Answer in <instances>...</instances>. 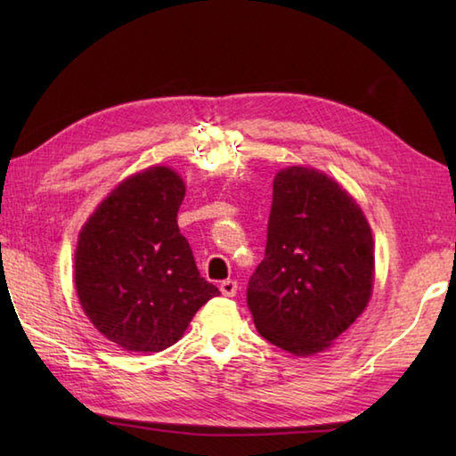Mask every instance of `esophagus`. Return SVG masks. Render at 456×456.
I'll list each match as a JSON object with an SVG mask.
<instances>
[{
  "label": "esophagus",
  "mask_w": 456,
  "mask_h": 456,
  "mask_svg": "<svg viewBox=\"0 0 456 456\" xmlns=\"http://www.w3.org/2000/svg\"><path fill=\"white\" fill-rule=\"evenodd\" d=\"M237 288H239V286H237L235 280H223L221 286H219L221 294L227 296V297H233V296L237 294Z\"/></svg>",
  "instance_id": "obj_1"
}]
</instances>
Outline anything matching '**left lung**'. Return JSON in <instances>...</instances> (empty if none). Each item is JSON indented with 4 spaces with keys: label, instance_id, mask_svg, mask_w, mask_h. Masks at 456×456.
Segmentation results:
<instances>
[{
    "label": "left lung",
    "instance_id": "left-lung-1",
    "mask_svg": "<svg viewBox=\"0 0 456 456\" xmlns=\"http://www.w3.org/2000/svg\"><path fill=\"white\" fill-rule=\"evenodd\" d=\"M372 282V233L354 200L317 170H280L247 288L258 333L296 356L322 353L364 312Z\"/></svg>",
    "mask_w": 456,
    "mask_h": 456
}]
</instances>
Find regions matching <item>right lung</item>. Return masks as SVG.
I'll use <instances>...</instances> for the list:
<instances>
[{
  "label": "right lung",
  "instance_id": "right-lung-1",
  "mask_svg": "<svg viewBox=\"0 0 456 456\" xmlns=\"http://www.w3.org/2000/svg\"><path fill=\"white\" fill-rule=\"evenodd\" d=\"M183 186L152 167L119 183L86 223L74 280L86 315L102 335L134 353H159L186 331L193 314L219 296L200 276L178 229Z\"/></svg>",
  "mask_w": 456,
  "mask_h": 456
}]
</instances>
